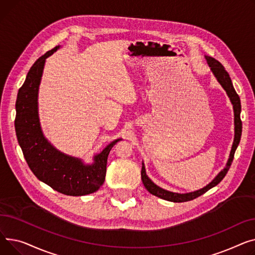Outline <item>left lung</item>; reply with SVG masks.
Masks as SVG:
<instances>
[{"label": "left lung", "instance_id": "1", "mask_svg": "<svg viewBox=\"0 0 255 255\" xmlns=\"http://www.w3.org/2000/svg\"><path fill=\"white\" fill-rule=\"evenodd\" d=\"M206 59H207L209 67L211 68L213 74L215 75V77L217 78L218 82L221 84V86L224 88V91L227 92L228 96L230 97L231 102H232L233 106H234V112H235V140H234V144H233V147H232L231 155H230L229 161L227 163V167L224 168L215 177V179L211 183H209L206 187H204L200 190L189 192V193H182V194L164 190V189L158 187L157 185H155L146 175L145 167H144V163H143L142 171H141V177H142V181H143V184H144L145 188L151 194H153V196L158 197L162 200H167V201L174 202V203H183V202H187V201H191V200L197 199L198 197H200V196H202V194H204L205 192H207L209 189H211L212 187L216 186L224 178V176L227 175L228 171L230 170V167H231V164H232L233 159H234L236 149H237L239 143H240L241 134H242V122H241V117H240V113H241L240 98H239V95L236 93L230 75L227 72V70L224 69V67L213 57L206 56Z\"/></svg>", "mask_w": 255, "mask_h": 255}]
</instances>
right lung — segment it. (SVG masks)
Listing matches in <instances>:
<instances>
[{"label":"right lung","instance_id":"right-lung-1","mask_svg":"<svg viewBox=\"0 0 255 255\" xmlns=\"http://www.w3.org/2000/svg\"><path fill=\"white\" fill-rule=\"evenodd\" d=\"M57 48L40 56L29 69L15 104V130L27 166L39 180L67 196H85L103 185L109 152L119 140L96 155L94 164L85 166L80 159L57 151L44 138L38 117V89L45 58Z\"/></svg>","mask_w":255,"mask_h":255}]
</instances>
